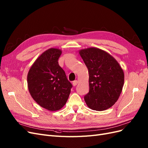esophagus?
I'll use <instances>...</instances> for the list:
<instances>
[{"label": "esophagus", "instance_id": "1", "mask_svg": "<svg viewBox=\"0 0 148 148\" xmlns=\"http://www.w3.org/2000/svg\"><path fill=\"white\" fill-rule=\"evenodd\" d=\"M78 82L77 81V80H75V81H74L73 82V85L74 86H77V85L78 84Z\"/></svg>", "mask_w": 148, "mask_h": 148}]
</instances>
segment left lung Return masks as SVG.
Segmentation results:
<instances>
[{
  "label": "left lung",
  "instance_id": "1",
  "mask_svg": "<svg viewBox=\"0 0 148 148\" xmlns=\"http://www.w3.org/2000/svg\"><path fill=\"white\" fill-rule=\"evenodd\" d=\"M89 72V91L84 99L89 108L97 111L110 108L117 101L124 84V73L108 52L96 47L79 51Z\"/></svg>",
  "mask_w": 148,
  "mask_h": 148
}]
</instances>
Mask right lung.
I'll use <instances>...</instances> for the list:
<instances>
[{
  "label": "right lung",
  "mask_w": 148,
  "mask_h": 148,
  "mask_svg": "<svg viewBox=\"0 0 148 148\" xmlns=\"http://www.w3.org/2000/svg\"><path fill=\"white\" fill-rule=\"evenodd\" d=\"M62 52L57 48L44 51L31 66L27 76L31 97L50 111L59 110L65 106L72 87L58 62Z\"/></svg>",
  "instance_id": "obj_1"
}]
</instances>
